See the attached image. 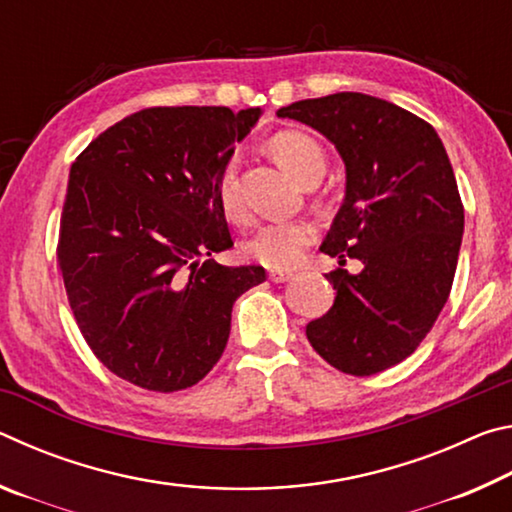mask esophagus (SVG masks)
Masks as SVG:
<instances>
[{"label":"esophagus","instance_id":"34e87169","mask_svg":"<svg viewBox=\"0 0 512 512\" xmlns=\"http://www.w3.org/2000/svg\"><path fill=\"white\" fill-rule=\"evenodd\" d=\"M291 277H293V271H284V268H271V271H268V280L273 282H287Z\"/></svg>","mask_w":512,"mask_h":512}]
</instances>
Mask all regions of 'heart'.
<instances>
[{
    "label": "heart",
    "mask_w": 512,
    "mask_h": 512,
    "mask_svg": "<svg viewBox=\"0 0 512 512\" xmlns=\"http://www.w3.org/2000/svg\"><path fill=\"white\" fill-rule=\"evenodd\" d=\"M271 149L275 158L293 176L307 183L311 178H323L327 160L325 151L314 137L298 131H282L273 137ZM219 201L230 219H244L246 203L239 183V160L230 158L219 176ZM316 237V225L305 219H275L257 225L246 241V253L255 262L268 268H291L300 262L305 248Z\"/></svg>",
    "instance_id": "obj_1"
}]
</instances>
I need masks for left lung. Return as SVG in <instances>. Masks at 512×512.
<instances>
[{
	"label": "left lung",
	"instance_id": "left-lung-1",
	"mask_svg": "<svg viewBox=\"0 0 512 512\" xmlns=\"http://www.w3.org/2000/svg\"><path fill=\"white\" fill-rule=\"evenodd\" d=\"M277 117L339 151L345 198L320 250L361 262L325 275L336 298L307 339L329 366L375 375L413 354L449 298L465 223L454 169L433 126L370 94L296 101Z\"/></svg>",
	"mask_w": 512,
	"mask_h": 512
}]
</instances>
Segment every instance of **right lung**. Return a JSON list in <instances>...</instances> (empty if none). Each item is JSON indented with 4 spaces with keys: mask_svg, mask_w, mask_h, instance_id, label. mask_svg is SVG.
I'll use <instances>...</instances> for the list:
<instances>
[{
    "mask_svg": "<svg viewBox=\"0 0 512 512\" xmlns=\"http://www.w3.org/2000/svg\"><path fill=\"white\" fill-rule=\"evenodd\" d=\"M262 110L149 108L92 140L69 169L58 264L83 339L117 377L173 393L221 359L232 305L266 280L223 266L219 176Z\"/></svg>",
    "mask_w": 512,
    "mask_h": 512,
    "instance_id": "obj_1",
    "label": "right lung"
}]
</instances>
